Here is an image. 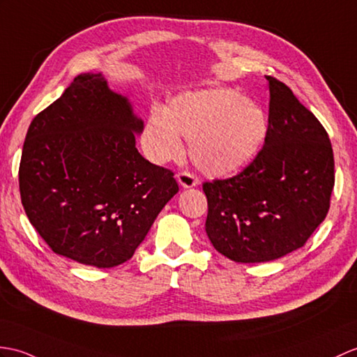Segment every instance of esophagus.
I'll use <instances>...</instances> for the list:
<instances>
[{"label": "esophagus", "mask_w": 357, "mask_h": 357, "mask_svg": "<svg viewBox=\"0 0 357 357\" xmlns=\"http://www.w3.org/2000/svg\"><path fill=\"white\" fill-rule=\"evenodd\" d=\"M176 179H178L179 185H181L182 188H192V187L199 185V179H197L195 175H192V173H188V172H181V173H178Z\"/></svg>", "instance_id": "1"}]
</instances>
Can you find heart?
<instances>
[{
	"instance_id": "heart-1",
	"label": "heart",
	"mask_w": 357,
	"mask_h": 357,
	"mask_svg": "<svg viewBox=\"0 0 357 357\" xmlns=\"http://www.w3.org/2000/svg\"><path fill=\"white\" fill-rule=\"evenodd\" d=\"M268 115L248 97L229 88L190 91L173 98L146 120L141 144L156 164L182 152L190 141V158L210 176H229L248 167L266 144Z\"/></svg>"
}]
</instances>
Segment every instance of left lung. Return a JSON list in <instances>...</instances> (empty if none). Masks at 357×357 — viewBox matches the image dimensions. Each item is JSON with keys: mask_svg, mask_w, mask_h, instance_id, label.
Wrapping results in <instances>:
<instances>
[{"mask_svg": "<svg viewBox=\"0 0 357 357\" xmlns=\"http://www.w3.org/2000/svg\"><path fill=\"white\" fill-rule=\"evenodd\" d=\"M266 80V144L237 176L202 185L206 236L218 252L238 263L272 261L301 248L326 219L335 185L326 129L291 88Z\"/></svg>", "mask_w": 357, "mask_h": 357, "instance_id": "left-lung-1", "label": "left lung"}]
</instances>
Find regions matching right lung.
Here are the masks:
<instances>
[{
	"mask_svg": "<svg viewBox=\"0 0 357 357\" xmlns=\"http://www.w3.org/2000/svg\"><path fill=\"white\" fill-rule=\"evenodd\" d=\"M144 121L102 73H84L27 130L20 192L52 250L93 268L128 261L179 188L135 147Z\"/></svg>",
	"mask_w": 357,
	"mask_h": 357,
	"instance_id": "1",
	"label": "right lung"
}]
</instances>
